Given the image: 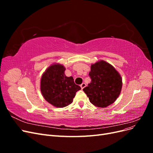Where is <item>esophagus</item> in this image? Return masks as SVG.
Listing matches in <instances>:
<instances>
[{
    "label": "esophagus",
    "mask_w": 153,
    "mask_h": 153,
    "mask_svg": "<svg viewBox=\"0 0 153 153\" xmlns=\"http://www.w3.org/2000/svg\"><path fill=\"white\" fill-rule=\"evenodd\" d=\"M85 86H86V84H85V83H82V84L80 85V87H81V88H82V89H84V88Z\"/></svg>",
    "instance_id": "1"
}]
</instances>
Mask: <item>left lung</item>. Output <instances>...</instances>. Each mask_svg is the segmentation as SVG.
Masks as SVG:
<instances>
[{"instance_id": "left-lung-1", "label": "left lung", "mask_w": 153, "mask_h": 153, "mask_svg": "<svg viewBox=\"0 0 153 153\" xmlns=\"http://www.w3.org/2000/svg\"><path fill=\"white\" fill-rule=\"evenodd\" d=\"M89 75L90 84L83 89L90 102L98 107H106L113 103L121 93L122 79L111 64L100 61L92 64Z\"/></svg>"}]
</instances>
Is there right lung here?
Here are the masks:
<instances>
[{"instance_id":"add662e5","label":"right lung","mask_w":153,"mask_h":153,"mask_svg":"<svg viewBox=\"0 0 153 153\" xmlns=\"http://www.w3.org/2000/svg\"><path fill=\"white\" fill-rule=\"evenodd\" d=\"M65 69L61 64H53L43 73L41 80V91L44 98L59 108L71 104L76 92L81 89L72 76L65 75Z\"/></svg>"}]
</instances>
